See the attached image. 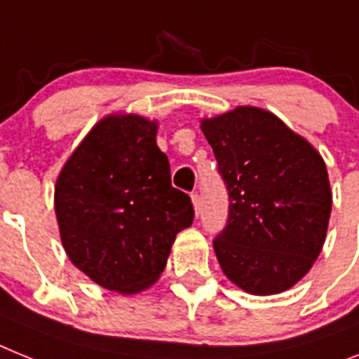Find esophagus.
I'll use <instances>...</instances> for the list:
<instances>
[{"label": "esophagus", "mask_w": 359, "mask_h": 359, "mask_svg": "<svg viewBox=\"0 0 359 359\" xmlns=\"http://www.w3.org/2000/svg\"><path fill=\"white\" fill-rule=\"evenodd\" d=\"M191 203H194L195 215H198V213H201V210H203V198H201V195L198 194L191 195Z\"/></svg>", "instance_id": "1"}]
</instances>
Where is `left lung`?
<instances>
[{"instance_id": "left-lung-1", "label": "left lung", "mask_w": 359, "mask_h": 359, "mask_svg": "<svg viewBox=\"0 0 359 359\" xmlns=\"http://www.w3.org/2000/svg\"><path fill=\"white\" fill-rule=\"evenodd\" d=\"M230 195L213 241L224 276L254 296L281 294L306 276L327 237L332 191L312 144L273 113L239 105L201 120Z\"/></svg>"}]
</instances>
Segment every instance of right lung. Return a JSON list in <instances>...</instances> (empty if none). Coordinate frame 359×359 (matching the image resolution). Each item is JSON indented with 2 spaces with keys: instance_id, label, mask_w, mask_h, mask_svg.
Returning a JSON list of instances; mask_svg holds the SVG:
<instances>
[{
  "instance_id": "right-lung-1",
  "label": "right lung",
  "mask_w": 359,
  "mask_h": 359,
  "mask_svg": "<svg viewBox=\"0 0 359 359\" xmlns=\"http://www.w3.org/2000/svg\"><path fill=\"white\" fill-rule=\"evenodd\" d=\"M156 120L107 114L71 153L54 212L71 263L96 285L131 296L155 285L175 237L194 222L191 198L171 186Z\"/></svg>"
}]
</instances>
